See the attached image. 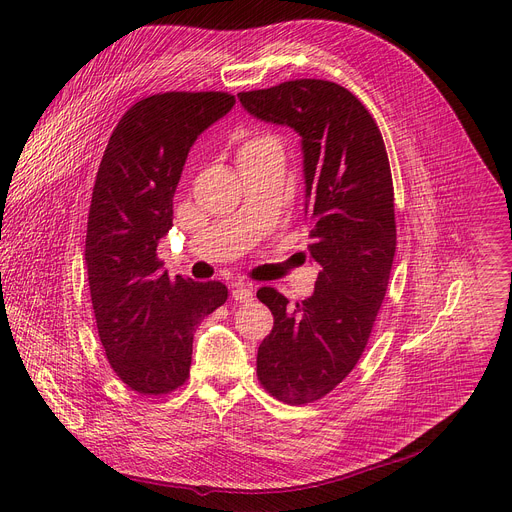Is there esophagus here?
I'll use <instances>...</instances> for the list:
<instances>
[{
	"mask_svg": "<svg viewBox=\"0 0 512 512\" xmlns=\"http://www.w3.org/2000/svg\"><path fill=\"white\" fill-rule=\"evenodd\" d=\"M233 298L241 304H247L253 300V287L245 285V283H235L233 285Z\"/></svg>",
	"mask_w": 512,
	"mask_h": 512,
	"instance_id": "esophagus-1",
	"label": "esophagus"
}]
</instances>
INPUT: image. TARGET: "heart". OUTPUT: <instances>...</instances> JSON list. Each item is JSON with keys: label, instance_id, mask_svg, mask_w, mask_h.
Segmentation results:
<instances>
[{"label": "heart", "instance_id": "b5f03b06", "mask_svg": "<svg viewBox=\"0 0 512 512\" xmlns=\"http://www.w3.org/2000/svg\"><path fill=\"white\" fill-rule=\"evenodd\" d=\"M263 141H269V137H253V139H249V141H245V143H243L241 152L251 150V148H255V145H259V143H263Z\"/></svg>", "mask_w": 512, "mask_h": 512}]
</instances>
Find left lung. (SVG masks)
I'll use <instances>...</instances> for the list:
<instances>
[{
  "instance_id": "obj_1",
  "label": "left lung",
  "mask_w": 512,
  "mask_h": 512,
  "mask_svg": "<svg viewBox=\"0 0 512 512\" xmlns=\"http://www.w3.org/2000/svg\"><path fill=\"white\" fill-rule=\"evenodd\" d=\"M239 101L302 137L308 251L322 271L296 306L273 287L257 291L273 314L257 377L279 401L304 405L354 369L385 300L397 245L389 158L371 113L336 83L287 81Z\"/></svg>"
}]
</instances>
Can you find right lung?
Masks as SVG:
<instances>
[{"label":"right lung","mask_w":512,"mask_h":512,"mask_svg":"<svg viewBox=\"0 0 512 512\" xmlns=\"http://www.w3.org/2000/svg\"><path fill=\"white\" fill-rule=\"evenodd\" d=\"M233 105L214 91L141 99L113 129L97 172L85 243L91 302L113 371L141 395L184 385L198 324L229 296L221 281L172 279L156 249L172 229L190 148Z\"/></svg>","instance_id":"right-lung-1"}]
</instances>
